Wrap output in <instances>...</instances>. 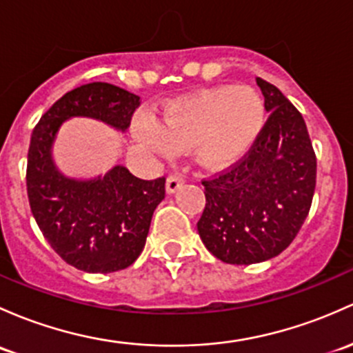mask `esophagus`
I'll return each instance as SVG.
<instances>
[{
  "instance_id": "1",
  "label": "esophagus",
  "mask_w": 353,
  "mask_h": 353,
  "mask_svg": "<svg viewBox=\"0 0 353 353\" xmlns=\"http://www.w3.org/2000/svg\"><path fill=\"white\" fill-rule=\"evenodd\" d=\"M183 183H184V176H183V174H179V172L170 174V176L167 177V183H165L167 192H169V194L176 192L177 189L183 186Z\"/></svg>"
}]
</instances>
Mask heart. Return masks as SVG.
Wrapping results in <instances>:
<instances>
[{"label":"heart","mask_w":353,"mask_h":353,"mask_svg":"<svg viewBox=\"0 0 353 353\" xmlns=\"http://www.w3.org/2000/svg\"><path fill=\"white\" fill-rule=\"evenodd\" d=\"M265 121V105L252 86H218L167 103L162 120L143 114L135 135L143 145L169 155L192 147L205 165H225L254 143Z\"/></svg>","instance_id":"obj_1"}]
</instances>
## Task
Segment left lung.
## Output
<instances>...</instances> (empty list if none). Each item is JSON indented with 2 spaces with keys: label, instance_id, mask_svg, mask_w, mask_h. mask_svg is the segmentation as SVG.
Listing matches in <instances>:
<instances>
[{
  "label": "left lung",
  "instance_id": "1",
  "mask_svg": "<svg viewBox=\"0 0 353 353\" xmlns=\"http://www.w3.org/2000/svg\"><path fill=\"white\" fill-rule=\"evenodd\" d=\"M257 84L269 111L265 125L239 162L201 181L199 236L226 264H257L285 250L316 186V155L301 113L274 84L261 77Z\"/></svg>",
  "mask_w": 353,
  "mask_h": 353
}]
</instances>
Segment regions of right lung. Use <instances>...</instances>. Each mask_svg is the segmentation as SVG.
<instances>
[{"label": "right lung", "instance_id": "add662e5", "mask_svg": "<svg viewBox=\"0 0 353 353\" xmlns=\"http://www.w3.org/2000/svg\"><path fill=\"white\" fill-rule=\"evenodd\" d=\"M139 106L133 92L89 83L57 99L32 132L27 192L33 218L62 261L84 272H117L139 259L152 214L165 196V177L143 181L114 165L103 177L70 179L52 161V145L69 118H94L125 132Z\"/></svg>", "mask_w": 353, "mask_h": 353}]
</instances>
